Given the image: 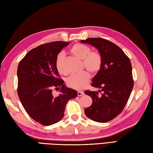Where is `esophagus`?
Here are the masks:
<instances>
[{
	"label": "esophagus",
	"mask_w": 153,
	"mask_h": 153,
	"mask_svg": "<svg viewBox=\"0 0 153 153\" xmlns=\"http://www.w3.org/2000/svg\"><path fill=\"white\" fill-rule=\"evenodd\" d=\"M77 95H78V96H82V95H84V92L82 91H78Z\"/></svg>",
	"instance_id": "1"
}]
</instances>
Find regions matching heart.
Instances as JSON below:
<instances>
[{"label": "heart", "instance_id": "obj_1", "mask_svg": "<svg viewBox=\"0 0 153 153\" xmlns=\"http://www.w3.org/2000/svg\"><path fill=\"white\" fill-rule=\"evenodd\" d=\"M70 52L75 57L82 59L83 67L92 74L97 73L100 70L102 65L101 55L97 51H91L89 46L82 43H76L70 49ZM65 53H59L55 59V67L59 74L65 75L67 71L64 67ZM90 74L87 71L80 73L73 74L68 78L66 83L68 87L75 90H82L88 85Z\"/></svg>", "mask_w": 153, "mask_h": 153}]
</instances>
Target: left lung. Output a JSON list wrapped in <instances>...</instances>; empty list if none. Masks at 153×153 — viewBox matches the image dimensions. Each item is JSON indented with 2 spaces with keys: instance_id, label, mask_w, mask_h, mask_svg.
I'll return each mask as SVG.
<instances>
[{
  "instance_id": "1",
  "label": "left lung",
  "mask_w": 153,
  "mask_h": 153,
  "mask_svg": "<svg viewBox=\"0 0 153 153\" xmlns=\"http://www.w3.org/2000/svg\"><path fill=\"white\" fill-rule=\"evenodd\" d=\"M80 42L97 48L102 58V67L91 84L100 90L85 92L92 99V105L85 110V115L96 122H108L123 111L131 93L134 84L131 63L122 49L109 40L92 37Z\"/></svg>"
}]
</instances>
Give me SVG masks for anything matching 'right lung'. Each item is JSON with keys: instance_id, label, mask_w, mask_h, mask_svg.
<instances>
[{"instance_id": "add662e5", "label": "right lung", "mask_w": 153, "mask_h": 153, "mask_svg": "<svg viewBox=\"0 0 153 153\" xmlns=\"http://www.w3.org/2000/svg\"><path fill=\"white\" fill-rule=\"evenodd\" d=\"M69 42H53L32 49L18 67V95L25 110L36 122L51 126L64 116L67 102L77 92L67 88L55 67L57 55ZM59 90L55 96L52 89Z\"/></svg>"}]
</instances>
